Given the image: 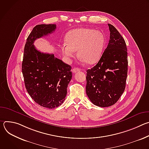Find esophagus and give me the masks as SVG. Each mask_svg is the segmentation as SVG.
I'll return each mask as SVG.
<instances>
[{
	"mask_svg": "<svg viewBox=\"0 0 149 149\" xmlns=\"http://www.w3.org/2000/svg\"><path fill=\"white\" fill-rule=\"evenodd\" d=\"M81 71V70H80L79 68H73L72 70V71L73 73H75V72H79V71Z\"/></svg>",
	"mask_w": 149,
	"mask_h": 149,
	"instance_id": "esophagus-1",
	"label": "esophagus"
}]
</instances>
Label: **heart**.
I'll list each match as a JSON object with an SVG mask.
<instances>
[{
    "mask_svg": "<svg viewBox=\"0 0 149 149\" xmlns=\"http://www.w3.org/2000/svg\"><path fill=\"white\" fill-rule=\"evenodd\" d=\"M66 43L61 46V50L68 60L75 56L89 64L96 62L101 56L105 38L103 33L91 28H80L70 31L65 36Z\"/></svg>",
    "mask_w": 149,
    "mask_h": 149,
    "instance_id": "obj_1",
    "label": "heart"
}]
</instances>
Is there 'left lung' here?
Here are the masks:
<instances>
[{"label":"left lung","mask_w":149,"mask_h":149,"mask_svg":"<svg viewBox=\"0 0 149 149\" xmlns=\"http://www.w3.org/2000/svg\"><path fill=\"white\" fill-rule=\"evenodd\" d=\"M108 46L97 65L87 71L86 93L90 101L101 107L114 104L123 93L128 71L125 40L116 28L108 24Z\"/></svg>","instance_id":"8db88e82"}]
</instances>
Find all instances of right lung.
<instances>
[{"instance_id":"right-lung-1","label":"right lung","mask_w":149,"mask_h":149,"mask_svg":"<svg viewBox=\"0 0 149 149\" xmlns=\"http://www.w3.org/2000/svg\"><path fill=\"white\" fill-rule=\"evenodd\" d=\"M55 29V24H42L33 28L26 40L22 64L28 94L37 104L48 109L58 107L63 102L72 78L70 65L54 54L40 52L33 45L36 39L52 33Z\"/></svg>"}]
</instances>
